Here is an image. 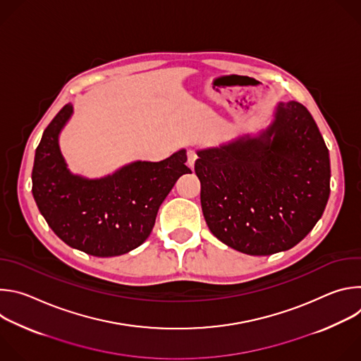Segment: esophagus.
I'll return each mask as SVG.
<instances>
[{
	"instance_id": "esophagus-1",
	"label": "esophagus",
	"mask_w": 361,
	"mask_h": 361,
	"mask_svg": "<svg viewBox=\"0 0 361 361\" xmlns=\"http://www.w3.org/2000/svg\"><path fill=\"white\" fill-rule=\"evenodd\" d=\"M187 159H188L187 164H188V167L192 170V169H194V166H195V161H197V154H195L194 151H188V154H187Z\"/></svg>"
}]
</instances>
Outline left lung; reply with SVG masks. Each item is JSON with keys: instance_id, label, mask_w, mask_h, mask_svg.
<instances>
[{"instance_id": "left-lung-1", "label": "left lung", "mask_w": 361, "mask_h": 361, "mask_svg": "<svg viewBox=\"0 0 361 361\" xmlns=\"http://www.w3.org/2000/svg\"><path fill=\"white\" fill-rule=\"evenodd\" d=\"M201 209L210 231L250 255L298 244L322 219L330 195L323 135L297 101L279 102L259 134L197 149Z\"/></svg>"}]
</instances>
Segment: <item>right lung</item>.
Returning a JSON list of instances; mask_svg holds the SVG:
<instances>
[{
    "mask_svg": "<svg viewBox=\"0 0 361 361\" xmlns=\"http://www.w3.org/2000/svg\"><path fill=\"white\" fill-rule=\"evenodd\" d=\"M73 113V104L64 106L35 149L37 207L70 247L95 257L126 254L148 238L161 202L183 174H191L187 151L159 163L134 161L101 178L73 174L60 148V134Z\"/></svg>",
    "mask_w": 361,
    "mask_h": 361,
    "instance_id": "add662e5",
    "label": "right lung"
}]
</instances>
